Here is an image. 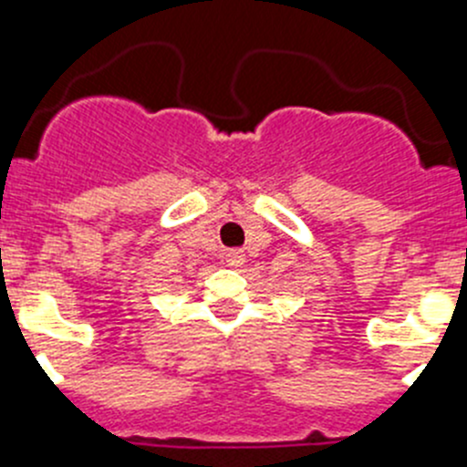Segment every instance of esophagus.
I'll return each instance as SVG.
<instances>
[{
  "label": "esophagus",
  "instance_id": "1",
  "mask_svg": "<svg viewBox=\"0 0 467 467\" xmlns=\"http://www.w3.org/2000/svg\"><path fill=\"white\" fill-rule=\"evenodd\" d=\"M225 262H228L230 266H242L244 262H246V253H244L242 248H230V251L225 253Z\"/></svg>",
  "mask_w": 467,
  "mask_h": 467
}]
</instances>
